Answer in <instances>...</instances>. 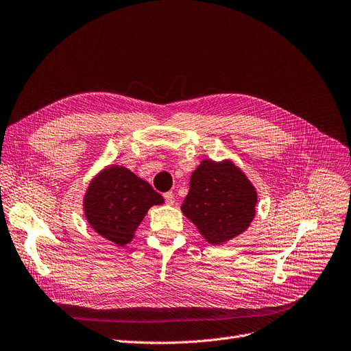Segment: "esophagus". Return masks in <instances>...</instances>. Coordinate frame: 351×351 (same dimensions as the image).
I'll return each mask as SVG.
<instances>
[{
  "instance_id": "34e87169",
  "label": "esophagus",
  "mask_w": 351,
  "mask_h": 351,
  "mask_svg": "<svg viewBox=\"0 0 351 351\" xmlns=\"http://www.w3.org/2000/svg\"><path fill=\"white\" fill-rule=\"evenodd\" d=\"M164 199H165V203L169 204V206H173L174 204V194L171 193V191H169V193H164Z\"/></svg>"
}]
</instances>
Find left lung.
<instances>
[{
	"instance_id": "1",
	"label": "left lung",
	"mask_w": 351,
	"mask_h": 351,
	"mask_svg": "<svg viewBox=\"0 0 351 351\" xmlns=\"http://www.w3.org/2000/svg\"><path fill=\"white\" fill-rule=\"evenodd\" d=\"M257 202L256 187L239 165L204 158L190 177L181 211L207 243L221 245L252 226Z\"/></svg>"
}]
</instances>
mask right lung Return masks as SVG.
<instances>
[{"instance_id":"right-lung-1","label":"right lung","mask_w":351,"mask_h":351,"mask_svg":"<svg viewBox=\"0 0 351 351\" xmlns=\"http://www.w3.org/2000/svg\"><path fill=\"white\" fill-rule=\"evenodd\" d=\"M164 204V198L145 180L124 165L110 164L91 178L82 197L90 227L115 245H127L147 211Z\"/></svg>"}]
</instances>
